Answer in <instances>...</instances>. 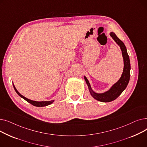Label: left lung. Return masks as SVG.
<instances>
[{"label":"left lung","instance_id":"obj_1","mask_svg":"<svg viewBox=\"0 0 147 147\" xmlns=\"http://www.w3.org/2000/svg\"><path fill=\"white\" fill-rule=\"evenodd\" d=\"M110 36L113 37L115 42L120 46L122 52L123 60H124V68H123V72L120 79L117 83H115L114 84L109 90H108L104 94H96L92 90L88 80L85 76L84 77L92 97L99 101L104 102H109L114 101L120 96L123 91L127 87L130 80V59L124 43L119 39L114 33L111 32L110 33Z\"/></svg>","mask_w":147,"mask_h":147}]
</instances>
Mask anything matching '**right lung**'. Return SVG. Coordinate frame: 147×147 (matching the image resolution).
<instances>
[{"label": "right lung", "mask_w": 147, "mask_h": 147, "mask_svg": "<svg viewBox=\"0 0 147 147\" xmlns=\"http://www.w3.org/2000/svg\"><path fill=\"white\" fill-rule=\"evenodd\" d=\"M13 88H14L15 92H17V94L20 96H21L23 99H24L26 101H27L28 102H29L31 104H32L34 106H36V107H44V106H46V105H49L51 104L53 102V101H41V102H37V101H32V100H30L29 99H27V98L24 97V96H22L21 94H20L19 92H18V90L16 89V88H15V87L14 86L13 84Z\"/></svg>", "instance_id": "right-lung-1"}]
</instances>
